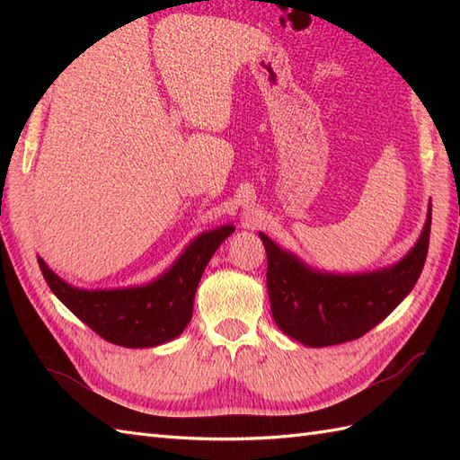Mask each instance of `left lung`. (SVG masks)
I'll return each mask as SVG.
<instances>
[{"label": "left lung", "mask_w": 460, "mask_h": 460, "mask_svg": "<svg viewBox=\"0 0 460 460\" xmlns=\"http://www.w3.org/2000/svg\"><path fill=\"white\" fill-rule=\"evenodd\" d=\"M259 235L267 249V288L277 326L305 346L324 348L364 336L411 292L427 259L431 209L421 237L402 261L361 275L312 270L265 233Z\"/></svg>", "instance_id": "8db88e82"}]
</instances>
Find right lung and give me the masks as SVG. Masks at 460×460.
I'll return each mask as SVG.
<instances>
[{
	"mask_svg": "<svg viewBox=\"0 0 460 460\" xmlns=\"http://www.w3.org/2000/svg\"><path fill=\"white\" fill-rule=\"evenodd\" d=\"M233 231V225H223L201 233L162 277L130 288H76L58 279L41 257L37 261L53 295L101 338L124 348H154L178 338L190 324L203 270Z\"/></svg>",
	"mask_w": 460,
	"mask_h": 460,
	"instance_id": "add662e5",
	"label": "right lung"
}]
</instances>
